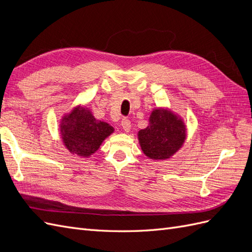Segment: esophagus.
<instances>
[{"label":"esophagus","mask_w":252,"mask_h":252,"mask_svg":"<svg viewBox=\"0 0 252 252\" xmlns=\"http://www.w3.org/2000/svg\"><path fill=\"white\" fill-rule=\"evenodd\" d=\"M121 125H122V128H123V130H124L125 132H129V131H130L131 124H130V121H129L128 119H123V120H122Z\"/></svg>","instance_id":"esophagus-1"}]
</instances>
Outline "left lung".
Instances as JSON below:
<instances>
[{
	"instance_id": "8db88e82",
	"label": "left lung",
	"mask_w": 252,
	"mask_h": 252,
	"mask_svg": "<svg viewBox=\"0 0 252 252\" xmlns=\"http://www.w3.org/2000/svg\"><path fill=\"white\" fill-rule=\"evenodd\" d=\"M144 155L151 159L172 157L186 140V126L183 120L166 108L151 112L149 125L138 132Z\"/></svg>"
}]
</instances>
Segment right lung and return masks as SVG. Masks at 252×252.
Here are the masks:
<instances>
[{
    "label": "right lung",
    "mask_w": 252,
    "mask_h": 252,
    "mask_svg": "<svg viewBox=\"0 0 252 252\" xmlns=\"http://www.w3.org/2000/svg\"><path fill=\"white\" fill-rule=\"evenodd\" d=\"M114 131L112 126L96 120L91 111L77 106L60 122L61 138L70 154L88 158L100 148L103 141Z\"/></svg>",
    "instance_id": "1"
}]
</instances>
